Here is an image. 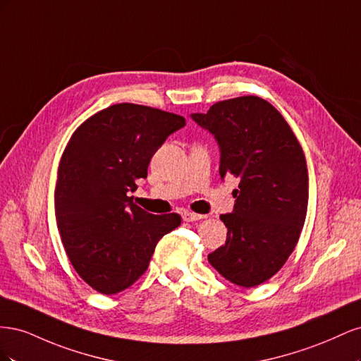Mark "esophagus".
<instances>
[{
    "label": "esophagus",
    "mask_w": 361,
    "mask_h": 361,
    "mask_svg": "<svg viewBox=\"0 0 361 361\" xmlns=\"http://www.w3.org/2000/svg\"><path fill=\"white\" fill-rule=\"evenodd\" d=\"M182 216H183L185 221H199V220H203V218H206V215L195 214V212H183Z\"/></svg>",
    "instance_id": "esophagus-1"
}]
</instances>
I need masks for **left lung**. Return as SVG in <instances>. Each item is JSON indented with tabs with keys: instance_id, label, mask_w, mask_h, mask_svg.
<instances>
[{
	"instance_id": "1",
	"label": "left lung",
	"mask_w": 361,
	"mask_h": 361,
	"mask_svg": "<svg viewBox=\"0 0 361 361\" xmlns=\"http://www.w3.org/2000/svg\"><path fill=\"white\" fill-rule=\"evenodd\" d=\"M191 117L216 140L221 179H241L232 214L220 215L226 244L207 260L235 285L257 286L285 265L302 231L309 203L304 152L283 116L257 96L216 102Z\"/></svg>"
}]
</instances>
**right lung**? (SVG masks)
<instances>
[{
	"label": "right lung",
	"mask_w": 361,
	"mask_h": 361,
	"mask_svg": "<svg viewBox=\"0 0 361 361\" xmlns=\"http://www.w3.org/2000/svg\"><path fill=\"white\" fill-rule=\"evenodd\" d=\"M185 126L182 116L116 104L89 117L63 152L56 185V220L78 276L113 295L135 283L159 239L180 224L178 214L154 215L129 197L147 178L152 157Z\"/></svg>",
	"instance_id": "obj_1"
}]
</instances>
